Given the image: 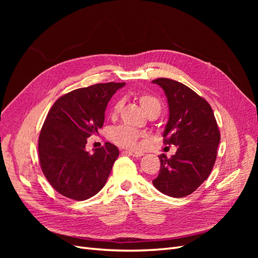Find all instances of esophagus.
<instances>
[{
	"mask_svg": "<svg viewBox=\"0 0 258 258\" xmlns=\"http://www.w3.org/2000/svg\"><path fill=\"white\" fill-rule=\"evenodd\" d=\"M124 153L129 156H134V157H141V156L144 155L142 152H136V151H126Z\"/></svg>",
	"mask_w": 258,
	"mask_h": 258,
	"instance_id": "1",
	"label": "esophagus"
}]
</instances>
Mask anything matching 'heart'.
Returning a JSON list of instances; mask_svg holds the SVG:
<instances>
[{"mask_svg":"<svg viewBox=\"0 0 258 258\" xmlns=\"http://www.w3.org/2000/svg\"><path fill=\"white\" fill-rule=\"evenodd\" d=\"M139 102L141 104L143 110L147 113V115H156L158 116L161 112L162 103L161 101L150 93H141L139 96ZM122 106V102L119 100L114 104L112 108V116H116L119 113ZM141 134L134 128L121 126L115 128L110 132V140L115 144L126 148H136L139 143V139L141 138Z\"/></svg>","mask_w":258,"mask_h":258,"instance_id":"heart-1","label":"heart"}]
</instances>
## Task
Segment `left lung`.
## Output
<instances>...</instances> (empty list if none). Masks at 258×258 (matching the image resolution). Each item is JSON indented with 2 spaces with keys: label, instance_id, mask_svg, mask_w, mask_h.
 <instances>
[{
  "label": "left lung",
  "instance_id": "1",
  "mask_svg": "<svg viewBox=\"0 0 258 258\" xmlns=\"http://www.w3.org/2000/svg\"><path fill=\"white\" fill-rule=\"evenodd\" d=\"M165 91L169 119L163 131L168 145L177 147L168 158L161 154L159 174L153 184L170 197H186L204 183L216 160L221 141L212 107L184 84L169 79L153 81Z\"/></svg>",
  "mask_w": 258,
  "mask_h": 258
}]
</instances>
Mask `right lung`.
Wrapping results in <instances>:
<instances>
[{"mask_svg":"<svg viewBox=\"0 0 258 258\" xmlns=\"http://www.w3.org/2000/svg\"><path fill=\"white\" fill-rule=\"evenodd\" d=\"M124 85L112 82L75 89L49 110L38 138V158L45 177L62 196L86 200L105 185L118 148L106 142L89 153L86 144L102 128L108 101Z\"/></svg>","mask_w":258,"mask_h":258,"instance_id":"add662e5","label":"right lung"}]
</instances>
